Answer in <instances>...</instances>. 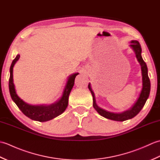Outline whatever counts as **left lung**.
I'll list each match as a JSON object with an SVG mask.
<instances>
[{
  "label": "left lung",
  "instance_id": "1",
  "mask_svg": "<svg viewBox=\"0 0 160 160\" xmlns=\"http://www.w3.org/2000/svg\"><path fill=\"white\" fill-rule=\"evenodd\" d=\"M130 46L133 49L134 52L135 53V56H136L138 62H140L141 65V69H142V89L140 93V96H139L138 99L136 102L134 104L130 109L124 112H122L121 113H111L105 111L102 108H100L98 106L96 102V98H95V95L93 91L91 89L90 84H89L88 87L90 90L91 94L93 96V106L95 109L97 111V112L102 116L104 117L105 118L109 119V120H115V121H119V122H123L124 120H129L134 118L135 115H137L140 111L143 108L144 104L147 102L148 98L149 96V93H150L151 90V82L148 76V69L147 64L142 59V57L141 55L142 53V48L140 42L137 40H132L131 42Z\"/></svg>",
  "mask_w": 160,
  "mask_h": 160
}]
</instances>
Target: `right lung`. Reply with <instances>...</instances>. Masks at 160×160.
<instances>
[{"mask_svg":"<svg viewBox=\"0 0 160 160\" xmlns=\"http://www.w3.org/2000/svg\"><path fill=\"white\" fill-rule=\"evenodd\" d=\"M20 55H17L10 67V76L9 80V89L10 96L22 113L27 117L33 120L39 122H46L58 116L65 111L68 106L69 96L74 85V80L78 73L71 75L68 79L66 87L63 91L62 96L56 102L51 105H36L33 106L25 102L17 96L14 84L13 82V67L16 61L19 59Z\"/></svg>","mask_w":160,"mask_h":160,"instance_id":"1","label":"right lung"}]
</instances>
